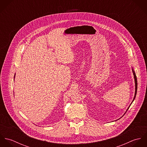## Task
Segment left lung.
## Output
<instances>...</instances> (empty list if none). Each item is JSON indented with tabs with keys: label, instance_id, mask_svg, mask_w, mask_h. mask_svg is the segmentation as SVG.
Masks as SVG:
<instances>
[{
	"label": "left lung",
	"instance_id": "obj_1",
	"mask_svg": "<svg viewBox=\"0 0 147 147\" xmlns=\"http://www.w3.org/2000/svg\"><path fill=\"white\" fill-rule=\"evenodd\" d=\"M132 72H133V74H134V80H135V96H134V99H133V100H132V102H131V104L132 103V102L134 101V100H135V97H136V93H137V88H138V82H137V78H136V74H135V71H134V69H133V68H132ZM131 105H129V106H131ZM129 106L128 107V109H127V110L126 111H127L128 110V109H129ZM125 113L124 114H125Z\"/></svg>",
	"mask_w": 147,
	"mask_h": 147
}]
</instances>
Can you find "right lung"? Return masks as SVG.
<instances>
[{
  "instance_id": "add662e5",
  "label": "right lung",
  "mask_w": 147,
  "mask_h": 147,
  "mask_svg": "<svg viewBox=\"0 0 147 147\" xmlns=\"http://www.w3.org/2000/svg\"><path fill=\"white\" fill-rule=\"evenodd\" d=\"M14 77H15V76ZM14 79H15V78H14Z\"/></svg>"
}]
</instances>
